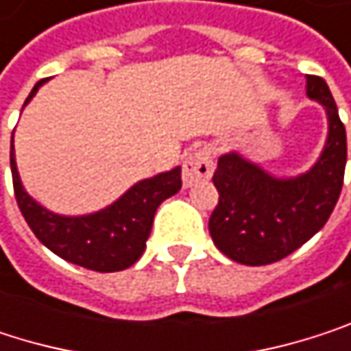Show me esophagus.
Wrapping results in <instances>:
<instances>
[{
	"mask_svg": "<svg viewBox=\"0 0 351 351\" xmlns=\"http://www.w3.org/2000/svg\"><path fill=\"white\" fill-rule=\"evenodd\" d=\"M214 174V156L208 147L193 149L183 162V183L193 187L199 181H208Z\"/></svg>",
	"mask_w": 351,
	"mask_h": 351,
	"instance_id": "1",
	"label": "esophagus"
}]
</instances>
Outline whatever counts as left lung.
I'll list each match as a JSON object with an SVG mask.
<instances>
[{
	"instance_id": "obj_1",
	"label": "left lung",
	"mask_w": 351,
	"mask_h": 351,
	"mask_svg": "<svg viewBox=\"0 0 351 351\" xmlns=\"http://www.w3.org/2000/svg\"><path fill=\"white\" fill-rule=\"evenodd\" d=\"M308 98L327 110L329 133L315 166L292 179H278L237 152L224 154L214 172L220 202L210 218L214 245L243 265L276 263L329 220L341 187L348 160L346 127L327 82L306 75Z\"/></svg>"
}]
</instances>
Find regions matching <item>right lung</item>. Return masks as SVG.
Masks as SVG:
<instances>
[{
    "label": "right lung",
    "instance_id": "add662e5",
    "mask_svg": "<svg viewBox=\"0 0 351 351\" xmlns=\"http://www.w3.org/2000/svg\"><path fill=\"white\" fill-rule=\"evenodd\" d=\"M47 80H40L28 94L24 106ZM12 181L18 208L34 237L61 259L80 267L110 274L131 267L143 253L158 206L179 193L181 166L135 183L108 208L88 216H59L38 206L22 187L14 158V133L10 149Z\"/></svg>",
    "mask_w": 351,
    "mask_h": 351
}]
</instances>
